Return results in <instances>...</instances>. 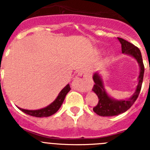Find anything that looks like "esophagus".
Listing matches in <instances>:
<instances>
[{
    "mask_svg": "<svg viewBox=\"0 0 150 150\" xmlns=\"http://www.w3.org/2000/svg\"><path fill=\"white\" fill-rule=\"evenodd\" d=\"M92 83L88 80L86 75L83 72H80L76 75L72 83L73 88L80 91H87L91 88Z\"/></svg>",
    "mask_w": 150,
    "mask_h": 150,
    "instance_id": "1",
    "label": "esophagus"
}]
</instances>
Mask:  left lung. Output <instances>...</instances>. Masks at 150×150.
<instances>
[{"label":"left lung","instance_id":"8db88e82","mask_svg":"<svg viewBox=\"0 0 150 150\" xmlns=\"http://www.w3.org/2000/svg\"><path fill=\"white\" fill-rule=\"evenodd\" d=\"M118 40H120V43L122 44V53L134 57L138 62L139 66H140L138 84L136 88V91L131 98L127 100H115V99L110 98L106 92L101 77L98 74V73H95L93 75V80L95 82V85L92 88V91L96 94L97 96L98 97V103L94 107L93 110L96 114L100 116H117V115L121 114L122 112L128 110L138 98L141 86H142L144 74V65L143 63L142 55H141L140 50L137 46H135L134 44L129 43L122 38H118Z\"/></svg>","mask_w":150,"mask_h":150}]
</instances>
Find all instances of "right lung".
Here are the masks:
<instances>
[{
	"mask_svg": "<svg viewBox=\"0 0 150 150\" xmlns=\"http://www.w3.org/2000/svg\"><path fill=\"white\" fill-rule=\"evenodd\" d=\"M71 90V87L70 85L67 84L62 91H60V93L59 94L58 97L56 98L55 100H54L51 104H50L47 107L42 108L40 110H25L19 108L18 109L24 112L25 113L28 115H30L31 116H35V117H47V116H50L52 115H53L54 113L59 110V108L62 106V103H63L64 100L65 98V96L68 93L69 91Z\"/></svg>",
	"mask_w": 150,
	"mask_h": 150,
	"instance_id": "right-lung-1",
	"label": "right lung"
}]
</instances>
